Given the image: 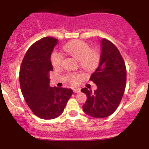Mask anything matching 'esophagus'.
I'll list each match as a JSON object with an SVG mask.
<instances>
[{
  "label": "esophagus",
  "instance_id": "34e87169",
  "mask_svg": "<svg viewBox=\"0 0 149 149\" xmlns=\"http://www.w3.org/2000/svg\"><path fill=\"white\" fill-rule=\"evenodd\" d=\"M73 92H74L75 93H80V89H79V88L73 89Z\"/></svg>",
  "mask_w": 149,
  "mask_h": 149
}]
</instances>
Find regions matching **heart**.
Masks as SVG:
<instances>
[{
  "label": "heart",
  "instance_id": "b5f03b06",
  "mask_svg": "<svg viewBox=\"0 0 149 149\" xmlns=\"http://www.w3.org/2000/svg\"><path fill=\"white\" fill-rule=\"evenodd\" d=\"M63 49L70 56L79 61L83 68L91 70L95 67L100 59V54L96 49H91L86 42L81 40H76L69 42L63 47ZM63 61V56L57 52H52L51 55V62L55 68L60 67ZM79 76L71 75L70 80L73 83H76Z\"/></svg>",
  "mask_w": 149,
  "mask_h": 149
}]
</instances>
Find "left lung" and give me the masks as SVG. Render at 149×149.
Wrapping results in <instances>:
<instances>
[{
	"mask_svg": "<svg viewBox=\"0 0 149 149\" xmlns=\"http://www.w3.org/2000/svg\"><path fill=\"white\" fill-rule=\"evenodd\" d=\"M100 64L90 76L97 88L95 92L83 88L87 95L83 109L87 115L97 118L109 116L116 110L126 85V67L114 44L103 38L100 42Z\"/></svg>",
	"mask_w": 149,
	"mask_h": 149,
	"instance_id": "1",
	"label": "left lung"
}]
</instances>
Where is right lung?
<instances>
[{
  "label": "right lung",
  "instance_id": "right-lung-1",
  "mask_svg": "<svg viewBox=\"0 0 149 149\" xmlns=\"http://www.w3.org/2000/svg\"><path fill=\"white\" fill-rule=\"evenodd\" d=\"M58 40L45 37L36 42L26 53L19 71L20 88L32 112L42 119L50 120L62 113L73 94L71 89L49 86L53 67L51 54Z\"/></svg>",
  "mask_w": 149,
  "mask_h": 149
}]
</instances>
